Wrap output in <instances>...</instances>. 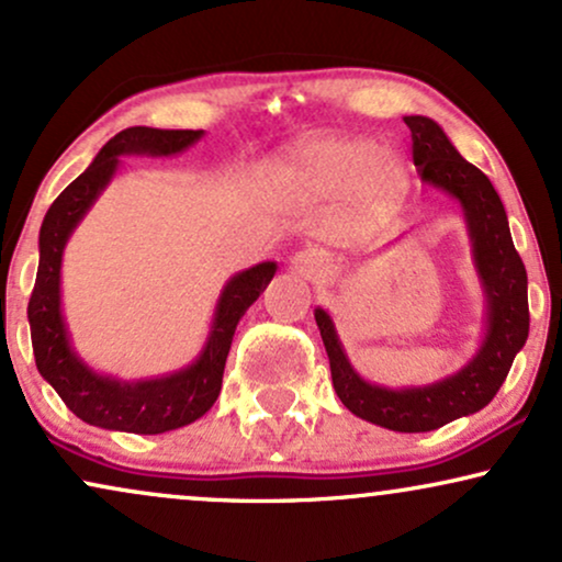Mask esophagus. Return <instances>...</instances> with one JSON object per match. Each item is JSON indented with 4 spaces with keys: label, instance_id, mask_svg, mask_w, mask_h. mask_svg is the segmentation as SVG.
<instances>
[{
    "label": "esophagus",
    "instance_id": "obj_1",
    "mask_svg": "<svg viewBox=\"0 0 562 562\" xmlns=\"http://www.w3.org/2000/svg\"><path fill=\"white\" fill-rule=\"evenodd\" d=\"M292 268L296 273H302L304 279H323L328 273V260L321 252H315V249H302L292 258Z\"/></svg>",
    "mask_w": 562,
    "mask_h": 562
}]
</instances>
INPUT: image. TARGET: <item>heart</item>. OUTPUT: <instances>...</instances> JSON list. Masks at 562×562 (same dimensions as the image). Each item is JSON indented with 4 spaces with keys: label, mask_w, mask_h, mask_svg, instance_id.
<instances>
[{
    "label": "heart",
    "mask_w": 562,
    "mask_h": 562,
    "mask_svg": "<svg viewBox=\"0 0 562 562\" xmlns=\"http://www.w3.org/2000/svg\"><path fill=\"white\" fill-rule=\"evenodd\" d=\"M276 177L296 195H349L362 211L383 213L396 203L404 184V161L370 137L328 135L302 143L281 158Z\"/></svg>",
    "instance_id": "obj_1"
}]
</instances>
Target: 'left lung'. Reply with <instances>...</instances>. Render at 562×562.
I'll list each match as a JSON object with an SVG mask.
<instances>
[{"instance_id": "8db88e82", "label": "left lung", "mask_w": 562, "mask_h": 562, "mask_svg": "<svg viewBox=\"0 0 562 562\" xmlns=\"http://www.w3.org/2000/svg\"><path fill=\"white\" fill-rule=\"evenodd\" d=\"M404 122L412 130V158L422 179L463 205L474 266L487 294V336L472 362L456 375L435 385L393 391L357 375L325 310H315V321L330 359L334 387L351 414L396 432H429L480 412L495 398L529 336V296L524 260L510 239L508 216L493 182L453 148L438 122L427 116H404Z\"/></svg>"}]
</instances>
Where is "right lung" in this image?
I'll return each instance as SVG.
<instances>
[{
	"instance_id": "add662e5",
	"label": "right lung",
	"mask_w": 562,
	"mask_h": 562,
	"mask_svg": "<svg viewBox=\"0 0 562 562\" xmlns=\"http://www.w3.org/2000/svg\"><path fill=\"white\" fill-rule=\"evenodd\" d=\"M200 135L203 130H122L103 145L93 164L72 184L65 187V192L54 200L46 211L44 224H41L36 286L27 302L33 357H36L41 378L52 383L69 412L93 427L122 429V432L135 435H161L203 417L207 408L216 404L221 393L224 364L237 323L276 273V262H260V266L234 276L218 296L203 355L169 378L120 383V380L103 378L90 370L69 349L59 304V270L61 252H65L72 228L80 224L93 200L114 177L120 156H175L200 140Z\"/></svg>"
}]
</instances>
